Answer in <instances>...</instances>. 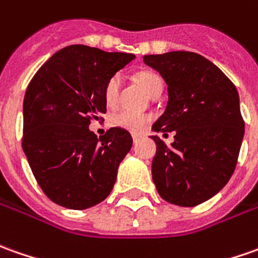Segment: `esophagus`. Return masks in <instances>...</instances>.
Returning <instances> with one entry per match:
<instances>
[{
  "label": "esophagus",
  "instance_id": "1",
  "mask_svg": "<svg viewBox=\"0 0 258 258\" xmlns=\"http://www.w3.org/2000/svg\"><path fill=\"white\" fill-rule=\"evenodd\" d=\"M138 138H140V137L136 136V134H134V136H133V140H134V143H137V141H138Z\"/></svg>",
  "mask_w": 258,
  "mask_h": 258
}]
</instances>
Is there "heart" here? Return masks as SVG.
<instances>
[{
  "label": "heart",
  "mask_w": 258,
  "mask_h": 258,
  "mask_svg": "<svg viewBox=\"0 0 258 258\" xmlns=\"http://www.w3.org/2000/svg\"><path fill=\"white\" fill-rule=\"evenodd\" d=\"M138 82L150 96H154L158 90H162V80L158 75L151 73V72L140 73ZM118 94H120V78L113 76L107 82L106 87H104V101H106L107 106L114 107L118 101ZM113 122L120 128L127 130V131L134 133V134H140L148 127V124L151 122V117L147 114H137V113H131V111L124 110V111H120V113L113 115Z\"/></svg>",
  "instance_id": "b5f03b06"
}]
</instances>
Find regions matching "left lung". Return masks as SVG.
I'll return each instance as SVG.
<instances>
[{
  "label": "left lung",
  "mask_w": 258,
  "mask_h": 258,
  "mask_svg": "<svg viewBox=\"0 0 258 258\" xmlns=\"http://www.w3.org/2000/svg\"><path fill=\"white\" fill-rule=\"evenodd\" d=\"M168 86L164 114L154 133L175 131L166 145L159 137L152 180L166 202L192 208L206 202L232 178L244 137L239 93L216 64L194 52L145 55Z\"/></svg>",
  "instance_id": "obj_1"
}]
</instances>
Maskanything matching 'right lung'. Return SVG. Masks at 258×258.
Segmentation results:
<instances>
[{
  "label": "right lung",
  "instance_id": "add662e5",
  "mask_svg": "<svg viewBox=\"0 0 258 258\" xmlns=\"http://www.w3.org/2000/svg\"><path fill=\"white\" fill-rule=\"evenodd\" d=\"M134 57L72 45L57 50L31 80L24 99L22 148L52 202L83 210L110 195L133 138L118 127L97 138L89 125L107 111V82Z\"/></svg>",
  "mask_w": 258,
  "mask_h": 258
}]
</instances>
